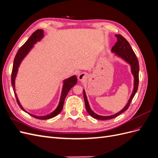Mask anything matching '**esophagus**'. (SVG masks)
<instances>
[{"label":"esophagus","instance_id":"1","mask_svg":"<svg viewBox=\"0 0 158 158\" xmlns=\"http://www.w3.org/2000/svg\"><path fill=\"white\" fill-rule=\"evenodd\" d=\"M86 78H87V74L85 73H80L78 76V78L80 81H82L85 79H86Z\"/></svg>","mask_w":158,"mask_h":158}]
</instances>
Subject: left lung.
Instances as JSON below:
<instances>
[{"label": "left lung", "mask_w": 158, "mask_h": 158, "mask_svg": "<svg viewBox=\"0 0 158 158\" xmlns=\"http://www.w3.org/2000/svg\"><path fill=\"white\" fill-rule=\"evenodd\" d=\"M117 41L116 42L115 45H114L111 49L112 52H114V54L117 55L118 56L121 57L124 60H125L127 63H128L131 66V73L134 76V88L132 93L131 95L130 98H129L128 103L122 110L120 111L112 114L110 116H102L99 115V114L95 113L92 109H91L89 105L88 101V99L85 95V91L84 90V99L85 105V109H86L87 112L89 113V115L92 117L98 119V120H108V119H111L114 117L118 116L124 111L128 108L129 106L132 102V100L135 96V94L136 93L138 87V83H139V64H138V60L136 58V56L133 51L132 47H131L129 43L125 37L122 36L121 35H115Z\"/></svg>", "instance_id": "obj_1"}]
</instances>
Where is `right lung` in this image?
I'll return each instance as SVG.
<instances>
[{
  "label": "right lung",
  "mask_w": 158,
  "mask_h": 158,
  "mask_svg": "<svg viewBox=\"0 0 158 158\" xmlns=\"http://www.w3.org/2000/svg\"><path fill=\"white\" fill-rule=\"evenodd\" d=\"M44 30H37L35 32H33L32 33V35L30 37L29 39L27 40V41L25 43V44H23L20 47V49L18 51L17 53L15 56V58H14V64H13L12 71V76H11V83H12L13 90H14V94H15L18 104L19 105V106H20V107L23 110V111L26 113L27 112L22 107L17 97L16 90H15V79L17 75L18 68L21 64V62L23 59L25 58V56L28 54V52H29L30 50L33 48V45H34L37 42L40 41L42 38L44 37ZM63 83L64 84L63 85V89H62L60 101H59L58 106H57V107L56 108L55 111H53L50 114H47V115H44V116H36V115H34V114H30L29 113H27L30 114V115L32 116L33 117L37 119H41V120L49 119L52 117H55V116L57 115V114H59L61 112L62 109H63L64 99L66 95L68 94L69 90L73 88L76 83H77V78H76V76L75 75L73 76H71V77L64 80Z\"/></svg>",
  "instance_id": "right-lung-1"
}]
</instances>
